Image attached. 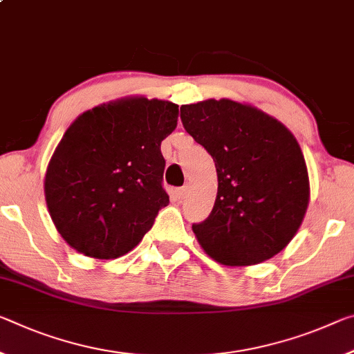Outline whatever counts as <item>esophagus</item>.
Masks as SVG:
<instances>
[{
	"mask_svg": "<svg viewBox=\"0 0 354 354\" xmlns=\"http://www.w3.org/2000/svg\"><path fill=\"white\" fill-rule=\"evenodd\" d=\"M175 194H176V198L183 200L184 197H186V194H187V187H186V186H184V187H179V189H176V190H175Z\"/></svg>",
	"mask_w": 354,
	"mask_h": 354,
	"instance_id": "esophagus-1",
	"label": "esophagus"
}]
</instances>
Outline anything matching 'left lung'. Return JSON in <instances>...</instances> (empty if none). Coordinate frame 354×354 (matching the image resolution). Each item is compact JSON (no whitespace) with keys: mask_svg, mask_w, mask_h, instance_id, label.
Wrapping results in <instances>:
<instances>
[{"mask_svg":"<svg viewBox=\"0 0 354 354\" xmlns=\"http://www.w3.org/2000/svg\"><path fill=\"white\" fill-rule=\"evenodd\" d=\"M181 121L216 162L214 207L192 225L201 248L225 266L277 255L295 238L310 198L293 133L257 106L232 99L183 105Z\"/></svg>","mask_w":354,"mask_h":354,"instance_id":"1","label":"left lung"}]
</instances>
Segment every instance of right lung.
Segmentation results:
<instances>
[{"label": "right lung", "mask_w": 354, "mask_h": 354, "mask_svg": "<svg viewBox=\"0 0 354 354\" xmlns=\"http://www.w3.org/2000/svg\"><path fill=\"white\" fill-rule=\"evenodd\" d=\"M178 105L131 96L94 106L72 122L48 162L44 194L56 230L80 254L110 260L143 239L160 207L162 140Z\"/></svg>", "instance_id": "right-lung-1"}]
</instances>
